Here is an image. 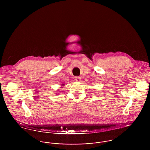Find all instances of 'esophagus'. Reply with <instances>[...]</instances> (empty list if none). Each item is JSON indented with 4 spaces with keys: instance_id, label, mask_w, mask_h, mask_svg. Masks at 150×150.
<instances>
[{
    "instance_id": "1",
    "label": "esophagus",
    "mask_w": 150,
    "mask_h": 150,
    "mask_svg": "<svg viewBox=\"0 0 150 150\" xmlns=\"http://www.w3.org/2000/svg\"><path fill=\"white\" fill-rule=\"evenodd\" d=\"M75 80L78 82H80L81 81V78L79 76H76V77H75Z\"/></svg>"
}]
</instances>
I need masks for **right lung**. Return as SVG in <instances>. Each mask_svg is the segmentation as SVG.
Wrapping results in <instances>:
<instances>
[{"mask_svg": "<svg viewBox=\"0 0 150 150\" xmlns=\"http://www.w3.org/2000/svg\"><path fill=\"white\" fill-rule=\"evenodd\" d=\"M64 86V84H62L61 86V88H62V86Z\"/></svg>", "mask_w": 150, "mask_h": 150, "instance_id": "right-lung-1", "label": "right lung"}]
</instances>
